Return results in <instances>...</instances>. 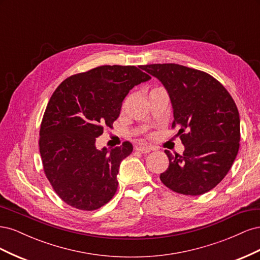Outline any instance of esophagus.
<instances>
[{
    "label": "esophagus",
    "mask_w": 260,
    "mask_h": 260,
    "mask_svg": "<svg viewBox=\"0 0 260 260\" xmlns=\"http://www.w3.org/2000/svg\"><path fill=\"white\" fill-rule=\"evenodd\" d=\"M137 149H138L139 152L143 153V154H147V153H149V152H152V151H153V148H152V147H149V146H138V147H137Z\"/></svg>",
    "instance_id": "esophagus-1"
}]
</instances>
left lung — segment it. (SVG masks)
I'll use <instances>...</instances> for the list:
<instances>
[{
    "label": "left lung",
    "mask_w": 260,
    "mask_h": 260,
    "mask_svg": "<svg viewBox=\"0 0 260 260\" xmlns=\"http://www.w3.org/2000/svg\"><path fill=\"white\" fill-rule=\"evenodd\" d=\"M167 90L184 152L172 155L161 182L174 192L202 195L226 176L240 147V115L232 96L214 77L178 64L142 66Z\"/></svg>",
    "instance_id": "8db88e82"
}]
</instances>
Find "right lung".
I'll return each mask as SVG.
<instances>
[{"label":"right lung","mask_w":260,"mask_h":260,"mask_svg":"<svg viewBox=\"0 0 260 260\" xmlns=\"http://www.w3.org/2000/svg\"><path fill=\"white\" fill-rule=\"evenodd\" d=\"M151 79L142 66H100L67 78L46 106L40 154L46 178L69 206L95 210L115 195L122 159L133 146L98 149L104 125L112 128L129 91Z\"/></svg>","instance_id":"add662e5"}]
</instances>
